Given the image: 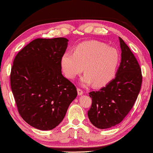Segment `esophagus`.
<instances>
[{
	"mask_svg": "<svg viewBox=\"0 0 153 153\" xmlns=\"http://www.w3.org/2000/svg\"><path fill=\"white\" fill-rule=\"evenodd\" d=\"M77 91H78V95H79V96H81V95H82L83 94H84V91H83L82 89L80 88H77Z\"/></svg>",
	"mask_w": 153,
	"mask_h": 153,
	"instance_id": "esophagus-1",
	"label": "esophagus"
}]
</instances>
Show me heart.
Segmentation results:
<instances>
[{
    "mask_svg": "<svg viewBox=\"0 0 153 153\" xmlns=\"http://www.w3.org/2000/svg\"><path fill=\"white\" fill-rule=\"evenodd\" d=\"M120 55L115 48L98 41L83 42L75 47L74 53H65L61 58V67L65 76L74 79L84 70L81 78L84 85L94 83L96 87L109 84L115 76Z\"/></svg>",
    "mask_w": 153,
    "mask_h": 153,
    "instance_id": "heart-1",
    "label": "heart"
}]
</instances>
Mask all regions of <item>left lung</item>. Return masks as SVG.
I'll return each mask as SVG.
<instances>
[{"instance_id":"obj_1","label":"left lung","mask_w":153,"mask_h":153,"mask_svg":"<svg viewBox=\"0 0 153 153\" xmlns=\"http://www.w3.org/2000/svg\"><path fill=\"white\" fill-rule=\"evenodd\" d=\"M122 59L116 77L105 87L91 91L92 104L88 111L91 122L98 128L120 124L134 106L143 81L141 69L128 45L120 37Z\"/></svg>"}]
</instances>
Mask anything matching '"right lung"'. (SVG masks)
Instances as JSON below:
<instances>
[{
  "label": "right lung",
  "instance_id": "add662e5",
  "mask_svg": "<svg viewBox=\"0 0 153 153\" xmlns=\"http://www.w3.org/2000/svg\"><path fill=\"white\" fill-rule=\"evenodd\" d=\"M68 39H36L19 51L11 67L10 86L19 114L40 130L58 126L76 88L62 74L61 58Z\"/></svg>",
  "mask_w": 153,
  "mask_h": 153
}]
</instances>
